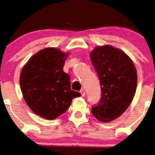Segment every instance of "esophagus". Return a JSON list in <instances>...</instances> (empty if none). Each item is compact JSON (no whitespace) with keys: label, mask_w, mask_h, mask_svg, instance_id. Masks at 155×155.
Wrapping results in <instances>:
<instances>
[{"label":"esophagus","mask_w":155,"mask_h":155,"mask_svg":"<svg viewBox=\"0 0 155 155\" xmlns=\"http://www.w3.org/2000/svg\"><path fill=\"white\" fill-rule=\"evenodd\" d=\"M80 93H81V96H85V91H84V89H81V91H80Z\"/></svg>","instance_id":"34e87169"}]
</instances>
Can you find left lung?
<instances>
[{"instance_id": "obj_1", "label": "left lung", "mask_w": 155, "mask_h": 155, "mask_svg": "<svg viewBox=\"0 0 155 155\" xmlns=\"http://www.w3.org/2000/svg\"><path fill=\"white\" fill-rule=\"evenodd\" d=\"M90 57L98 75L102 96L91 112L101 122H110L130 105L137 88V70L124 51L110 45L96 47Z\"/></svg>"}]
</instances>
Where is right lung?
<instances>
[{
  "label": "right lung",
  "instance_id": "right-lung-1",
  "mask_svg": "<svg viewBox=\"0 0 155 155\" xmlns=\"http://www.w3.org/2000/svg\"><path fill=\"white\" fill-rule=\"evenodd\" d=\"M68 55L54 47L45 48L29 59L20 73V88L27 105L47 120L64 113L72 99L81 96L71 89L69 74L63 71Z\"/></svg>",
  "mask_w": 155,
  "mask_h": 155
}]
</instances>
